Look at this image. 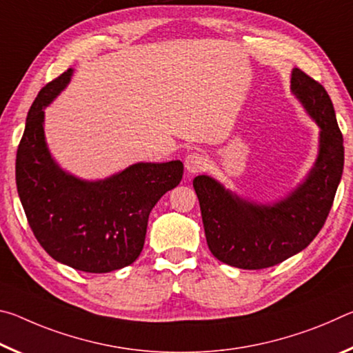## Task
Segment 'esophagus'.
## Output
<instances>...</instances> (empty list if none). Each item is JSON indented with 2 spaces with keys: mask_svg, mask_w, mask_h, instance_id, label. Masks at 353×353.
I'll return each instance as SVG.
<instances>
[{
  "mask_svg": "<svg viewBox=\"0 0 353 353\" xmlns=\"http://www.w3.org/2000/svg\"><path fill=\"white\" fill-rule=\"evenodd\" d=\"M207 166H208V160L202 154L193 152L185 159V170H187V172H190V174H198V172L207 170Z\"/></svg>",
  "mask_w": 353,
  "mask_h": 353,
  "instance_id": "esophagus-1",
  "label": "esophagus"
}]
</instances>
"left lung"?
<instances>
[{
  "label": "left lung",
  "instance_id": "1",
  "mask_svg": "<svg viewBox=\"0 0 353 353\" xmlns=\"http://www.w3.org/2000/svg\"><path fill=\"white\" fill-rule=\"evenodd\" d=\"M291 92L319 126L318 157L305 179L285 198H241L210 176L194 177L210 252L240 270H263L305 249L324 225L344 168L343 134L325 88L299 68Z\"/></svg>",
  "mask_w": 353,
  "mask_h": 353
}]
</instances>
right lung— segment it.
<instances>
[{"label":"right lung","instance_id":"1","mask_svg":"<svg viewBox=\"0 0 353 353\" xmlns=\"http://www.w3.org/2000/svg\"><path fill=\"white\" fill-rule=\"evenodd\" d=\"M73 68L41 88L28 112L17 151V190L35 238L52 259L73 270L104 274L134 263L149 213L182 181L183 163L139 162L99 181L59 166L45 139V107L71 81Z\"/></svg>","mask_w":353,"mask_h":353}]
</instances>
